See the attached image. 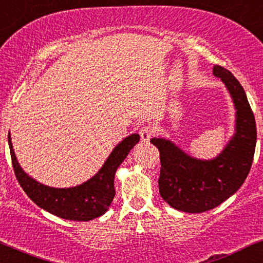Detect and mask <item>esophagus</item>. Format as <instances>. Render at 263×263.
Instances as JSON below:
<instances>
[{"label":"esophagus","instance_id":"34e87169","mask_svg":"<svg viewBox=\"0 0 263 263\" xmlns=\"http://www.w3.org/2000/svg\"><path fill=\"white\" fill-rule=\"evenodd\" d=\"M154 135V127L152 125H144L143 127L139 129V136H141L142 142L148 143Z\"/></svg>","mask_w":263,"mask_h":263}]
</instances>
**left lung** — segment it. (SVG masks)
<instances>
[{
    "mask_svg": "<svg viewBox=\"0 0 263 263\" xmlns=\"http://www.w3.org/2000/svg\"><path fill=\"white\" fill-rule=\"evenodd\" d=\"M213 74L225 84L236 108V134L213 160L189 156L168 139L153 138L159 149L160 195L171 207L203 213L218 207L246 181L256 146V122L246 91L229 69L215 65Z\"/></svg>",
    "mask_w": 263,
    "mask_h": 263,
    "instance_id": "1",
    "label": "left lung"
}]
</instances>
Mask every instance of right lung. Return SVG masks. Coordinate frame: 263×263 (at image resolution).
I'll use <instances>...</instances> for the list:
<instances>
[{
    "label": "right lung",
    "instance_id": "add662e5",
    "mask_svg": "<svg viewBox=\"0 0 263 263\" xmlns=\"http://www.w3.org/2000/svg\"><path fill=\"white\" fill-rule=\"evenodd\" d=\"M138 142L139 135L132 134L115 146L102 168L91 179L74 187L55 189L38 183L24 172L16 161L8 134L14 173L23 190L38 207L59 218L73 221H89L108 211L115 196V172Z\"/></svg>",
    "mask_w": 263,
    "mask_h": 263
}]
</instances>
